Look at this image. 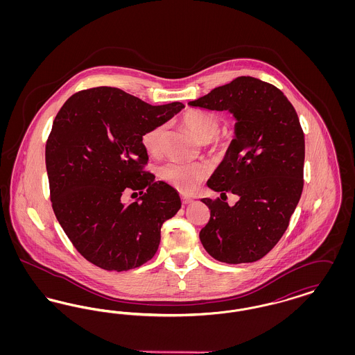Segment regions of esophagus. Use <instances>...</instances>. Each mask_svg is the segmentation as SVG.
Here are the masks:
<instances>
[{
    "label": "esophagus",
    "mask_w": 355,
    "mask_h": 355,
    "mask_svg": "<svg viewBox=\"0 0 355 355\" xmlns=\"http://www.w3.org/2000/svg\"><path fill=\"white\" fill-rule=\"evenodd\" d=\"M181 200H182V203H185V205L193 202V198H191V197H189V196H186V194H182V196H181Z\"/></svg>",
    "instance_id": "esophagus-1"
}]
</instances>
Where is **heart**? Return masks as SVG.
I'll list each match as a JSON object with an SVG mask.
<instances>
[{
  "instance_id": "b5f03b06",
  "label": "heart",
  "mask_w": 355,
  "mask_h": 355,
  "mask_svg": "<svg viewBox=\"0 0 355 355\" xmlns=\"http://www.w3.org/2000/svg\"><path fill=\"white\" fill-rule=\"evenodd\" d=\"M182 123L210 152L225 154L229 150L230 138L227 135H220V119L213 112L201 109L187 110L182 116ZM165 130L166 126L164 123H158L141 137L142 146L150 157L161 155ZM210 168L205 162L169 161L161 166L159 175L166 184L177 190L190 193L207 177Z\"/></svg>"
}]
</instances>
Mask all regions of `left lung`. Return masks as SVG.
Returning <instances> with one entry per match:
<instances>
[{
    "label": "left lung",
    "mask_w": 355,
    "mask_h": 355,
    "mask_svg": "<svg viewBox=\"0 0 355 355\" xmlns=\"http://www.w3.org/2000/svg\"><path fill=\"white\" fill-rule=\"evenodd\" d=\"M191 106L229 110L236 138L207 186L220 198H203L210 220L200 232L203 248L225 263L265 257L286 232L304 189V135L294 106L274 85L238 77ZM227 192L240 197L225 203Z\"/></svg>",
    "instance_id": "1"
}]
</instances>
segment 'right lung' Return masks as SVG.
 <instances>
[{
  "label": "right lung",
  "mask_w": 355,
  "mask_h": 355,
  "mask_svg": "<svg viewBox=\"0 0 355 355\" xmlns=\"http://www.w3.org/2000/svg\"><path fill=\"white\" fill-rule=\"evenodd\" d=\"M182 107L181 102L153 106L100 86L74 93L57 113L45 148L51 207L90 263L126 271L154 257L161 227L181 200L145 170L149 157L141 137ZM123 189H138L141 201L123 205Z\"/></svg>",
  "instance_id": "1"
}]
</instances>
